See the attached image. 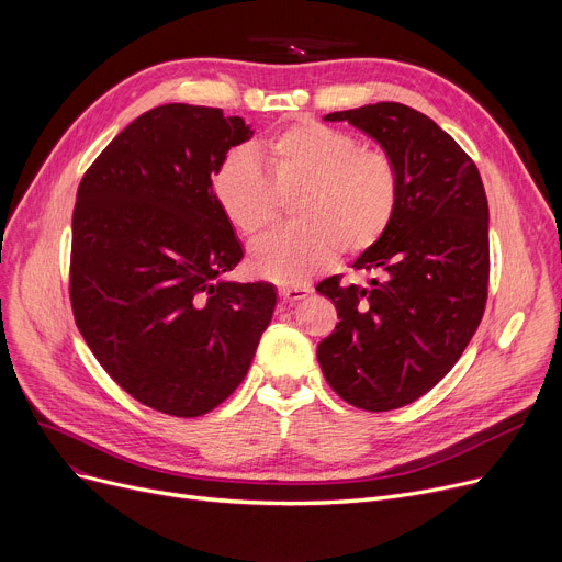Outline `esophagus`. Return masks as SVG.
<instances>
[{
  "label": "esophagus",
  "instance_id": "esophagus-1",
  "mask_svg": "<svg viewBox=\"0 0 562 562\" xmlns=\"http://www.w3.org/2000/svg\"><path fill=\"white\" fill-rule=\"evenodd\" d=\"M278 293H280V299L286 303H299L307 296L310 289L307 286H280Z\"/></svg>",
  "mask_w": 562,
  "mask_h": 562
}]
</instances>
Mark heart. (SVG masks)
<instances>
[{
  "label": "heart",
  "instance_id": "heart-1",
  "mask_svg": "<svg viewBox=\"0 0 562 562\" xmlns=\"http://www.w3.org/2000/svg\"><path fill=\"white\" fill-rule=\"evenodd\" d=\"M212 193L232 229L255 246L276 225L280 198L293 200L296 227L250 259L257 278L299 286L333 263L344 246L360 255L390 229L401 202V172L382 147H367L318 121L286 125L248 150L232 153L212 177Z\"/></svg>",
  "mask_w": 562,
  "mask_h": 562
}]
</instances>
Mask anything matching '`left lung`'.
Returning a JSON list of instances; mask_svg holds the SVG:
<instances>
[{"label":"left lung","instance_id":"left-lung-1","mask_svg":"<svg viewBox=\"0 0 562 562\" xmlns=\"http://www.w3.org/2000/svg\"><path fill=\"white\" fill-rule=\"evenodd\" d=\"M387 150L401 172L398 212L352 269L316 284L339 323L316 348L328 385L350 405L387 412L430 392L460 360L485 312L490 210L481 172L428 115L378 102L326 115Z\"/></svg>","mask_w":562,"mask_h":562}]
</instances>
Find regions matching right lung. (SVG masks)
Masks as SVG:
<instances>
[{
    "mask_svg": "<svg viewBox=\"0 0 562 562\" xmlns=\"http://www.w3.org/2000/svg\"><path fill=\"white\" fill-rule=\"evenodd\" d=\"M239 115L193 104L145 111L81 177L70 303L102 369L138 403L200 417L246 378L276 310L269 282H229L244 250L212 193Z\"/></svg>",
    "mask_w": 562,
    "mask_h": 562,
    "instance_id": "1",
    "label": "right lung"
}]
</instances>
